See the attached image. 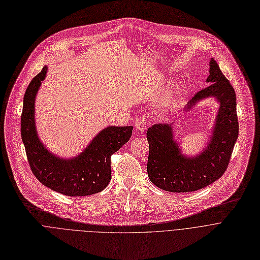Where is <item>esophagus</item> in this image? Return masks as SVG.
Masks as SVG:
<instances>
[{
	"mask_svg": "<svg viewBox=\"0 0 260 260\" xmlns=\"http://www.w3.org/2000/svg\"><path fill=\"white\" fill-rule=\"evenodd\" d=\"M135 127H136V131H138L139 133H144L146 127H147V122H146V119L145 118H139L136 120L135 122Z\"/></svg>",
	"mask_w": 260,
	"mask_h": 260,
	"instance_id": "34e87169",
	"label": "esophagus"
}]
</instances>
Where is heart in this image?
<instances>
[{"label": "heart", "instance_id": "1", "mask_svg": "<svg viewBox=\"0 0 260 260\" xmlns=\"http://www.w3.org/2000/svg\"><path fill=\"white\" fill-rule=\"evenodd\" d=\"M170 106H171V102H169V103H168V105H167V107H168V108H170Z\"/></svg>", "mask_w": 260, "mask_h": 260}]
</instances>
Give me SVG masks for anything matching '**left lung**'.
I'll return each instance as SVG.
<instances>
[{"mask_svg": "<svg viewBox=\"0 0 260 260\" xmlns=\"http://www.w3.org/2000/svg\"><path fill=\"white\" fill-rule=\"evenodd\" d=\"M209 64L208 86L184 108V112H189L198 103L210 98L219 105L203 151L192 156L183 154L180 143L175 139L174 123H158L147 131L148 177L162 190L190 192L202 189L218 180L229 166L239 135L236 92L213 58Z\"/></svg>", "mask_w": 260, "mask_h": 260, "instance_id": "8db88e82", "label": "left lung"}]
</instances>
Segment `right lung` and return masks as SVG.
Returning <instances> with one entry per match:
<instances>
[{
    "mask_svg": "<svg viewBox=\"0 0 260 260\" xmlns=\"http://www.w3.org/2000/svg\"><path fill=\"white\" fill-rule=\"evenodd\" d=\"M48 67L28 84L21 114V139L31 172L46 187L68 197H85L104 190L111 180V155L132 137L133 126L110 125L70 158L53 154L40 140L35 120V102Z\"/></svg>",
    "mask_w": 260,
    "mask_h": 260,
    "instance_id": "right-lung-1",
    "label": "right lung"
}]
</instances>
